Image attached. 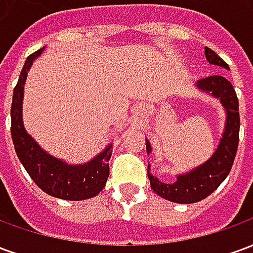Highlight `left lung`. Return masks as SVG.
Instances as JSON below:
<instances>
[{"mask_svg": "<svg viewBox=\"0 0 253 253\" xmlns=\"http://www.w3.org/2000/svg\"><path fill=\"white\" fill-rule=\"evenodd\" d=\"M205 55L210 65L229 70L228 63L209 47H205ZM195 86L203 93L210 94L214 99L219 100L226 114L222 138L219 139L215 152L203 164L198 165L186 173H179L176 176V181L169 184L163 183L152 175L150 164H148V177L152 190L167 201L183 205L202 201L217 190L232 169L239 146V99L234 92L233 85L222 76H210L199 80ZM146 152L148 156L152 153V145L149 139H146Z\"/></svg>", "mask_w": 253, "mask_h": 253, "instance_id": "1", "label": "left lung"}]
</instances>
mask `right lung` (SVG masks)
Masks as SVG:
<instances>
[{"mask_svg": "<svg viewBox=\"0 0 253 253\" xmlns=\"http://www.w3.org/2000/svg\"><path fill=\"white\" fill-rule=\"evenodd\" d=\"M44 51V47L27 58L20 73L19 83L13 90L10 108L12 139L20 163L28 172L36 186L46 194L65 201H84L93 198L103 190L110 175L108 161L112 154V143L84 164H69L54 157L30 135L23 122V99L24 85L32 63Z\"/></svg>", "mask_w": 253, "mask_h": 253, "instance_id": "right-lung-1", "label": "right lung"}]
</instances>
